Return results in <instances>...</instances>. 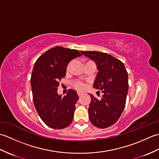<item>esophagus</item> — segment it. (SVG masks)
<instances>
[{"label": "esophagus", "mask_w": 159, "mask_h": 159, "mask_svg": "<svg viewBox=\"0 0 159 159\" xmlns=\"http://www.w3.org/2000/svg\"><path fill=\"white\" fill-rule=\"evenodd\" d=\"M77 94H78V96H79V97H80V96H81L83 95V93L80 92H77Z\"/></svg>", "instance_id": "1"}]
</instances>
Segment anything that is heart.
Returning <instances> with one entry per match:
<instances>
[{
    "label": "heart",
    "instance_id": "1",
    "mask_svg": "<svg viewBox=\"0 0 159 159\" xmlns=\"http://www.w3.org/2000/svg\"><path fill=\"white\" fill-rule=\"evenodd\" d=\"M72 84L73 86L78 89H83L85 87V83L80 80H74Z\"/></svg>",
    "mask_w": 159,
    "mask_h": 159
}]
</instances>
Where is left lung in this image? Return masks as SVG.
Here are the masks:
<instances>
[{"instance_id":"8db88e82","label":"left lung","mask_w":159,"mask_h":159,"mask_svg":"<svg viewBox=\"0 0 159 159\" xmlns=\"http://www.w3.org/2000/svg\"><path fill=\"white\" fill-rule=\"evenodd\" d=\"M81 53L96 63L98 72L93 87L104 93L100 100L90 94L89 120L97 128L109 127L119 120L126 105L128 72L121 61L109 54L98 51Z\"/></svg>"}]
</instances>
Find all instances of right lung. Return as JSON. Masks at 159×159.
<instances>
[{
	"label": "right lung",
	"mask_w": 159,
	"mask_h": 159,
	"mask_svg": "<svg viewBox=\"0 0 159 159\" xmlns=\"http://www.w3.org/2000/svg\"><path fill=\"white\" fill-rule=\"evenodd\" d=\"M81 55L77 50L56 46L42 54L33 67L31 78L33 102L40 118L54 129L65 128L73 120L79 97L73 89L63 97L57 93V87L59 80L66 76L67 64Z\"/></svg>",
	"instance_id": "1"
}]
</instances>
